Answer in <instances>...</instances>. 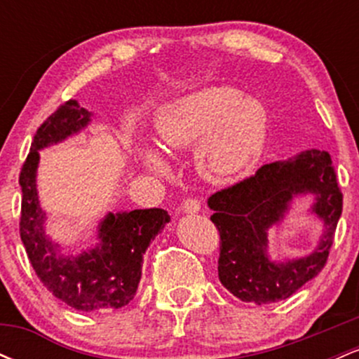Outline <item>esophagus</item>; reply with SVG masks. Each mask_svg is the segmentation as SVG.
<instances>
[{
    "mask_svg": "<svg viewBox=\"0 0 359 359\" xmlns=\"http://www.w3.org/2000/svg\"><path fill=\"white\" fill-rule=\"evenodd\" d=\"M180 211L185 212V214L199 212L201 211V201L194 199V197H191V199H185L182 205H180Z\"/></svg>",
    "mask_w": 359,
    "mask_h": 359,
    "instance_id": "obj_1",
    "label": "esophagus"
}]
</instances>
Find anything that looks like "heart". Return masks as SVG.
<instances>
[{"label": "heart", "mask_w": 359, "mask_h": 359, "mask_svg": "<svg viewBox=\"0 0 359 359\" xmlns=\"http://www.w3.org/2000/svg\"><path fill=\"white\" fill-rule=\"evenodd\" d=\"M269 109L231 86H208L163 106L155 118L163 148H196L201 172L212 180L236 179L262 158L269 137ZM142 158L154 170L167 168L162 154L145 148Z\"/></svg>", "instance_id": "1"}]
</instances>
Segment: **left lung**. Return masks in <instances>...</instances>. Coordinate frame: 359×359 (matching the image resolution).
<instances>
[{
	"label": "left lung",
	"mask_w": 359,
	"mask_h": 359,
	"mask_svg": "<svg viewBox=\"0 0 359 359\" xmlns=\"http://www.w3.org/2000/svg\"><path fill=\"white\" fill-rule=\"evenodd\" d=\"M307 193L315 196L311 212L325 222L320 245L302 259L271 262L268 229L285 219L295 196ZM208 205L221 236V283L243 302L262 306L288 299L324 269L343 211V194L331 155L306 150L266 163L250 179L212 194Z\"/></svg>",
	"instance_id": "obj_1"
}]
</instances>
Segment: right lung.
I'll return each instance as SVG.
<instances>
[{
	"instance_id": "right-lung-1",
	"label": "right lung",
	"mask_w": 359,
	"mask_h": 359,
	"mask_svg": "<svg viewBox=\"0 0 359 359\" xmlns=\"http://www.w3.org/2000/svg\"><path fill=\"white\" fill-rule=\"evenodd\" d=\"M88 109L67 101L36 130L30 154L25 160L20 236L36 277L48 290L77 311H108L126 306L137 294L142 278L143 255L155 236L170 221L163 209H135L108 212L97 228L94 248L79 255H62L59 243L45 234V211L36 191L39 150L64 142L90 123Z\"/></svg>"
}]
</instances>
